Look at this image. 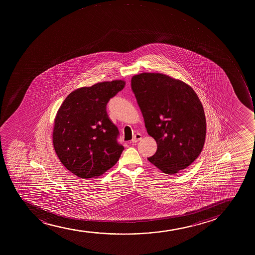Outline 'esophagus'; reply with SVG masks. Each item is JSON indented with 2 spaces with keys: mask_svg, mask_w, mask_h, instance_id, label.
I'll use <instances>...</instances> for the list:
<instances>
[{
  "mask_svg": "<svg viewBox=\"0 0 255 255\" xmlns=\"http://www.w3.org/2000/svg\"><path fill=\"white\" fill-rule=\"evenodd\" d=\"M140 140H141V134L137 133V134H134V136L132 138L131 142L132 143H135Z\"/></svg>",
  "mask_w": 255,
  "mask_h": 255,
  "instance_id": "1",
  "label": "esophagus"
}]
</instances>
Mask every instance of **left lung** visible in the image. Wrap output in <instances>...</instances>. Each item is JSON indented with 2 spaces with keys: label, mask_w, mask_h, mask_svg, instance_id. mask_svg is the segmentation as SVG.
I'll use <instances>...</instances> for the list:
<instances>
[{
  "label": "left lung",
  "mask_w": 255,
  "mask_h": 255,
  "mask_svg": "<svg viewBox=\"0 0 255 255\" xmlns=\"http://www.w3.org/2000/svg\"><path fill=\"white\" fill-rule=\"evenodd\" d=\"M131 88L146 131L157 142V151L147 159L169 175L191 165L206 136L205 115L194 90L160 73L134 75Z\"/></svg>",
  "instance_id": "1"
}]
</instances>
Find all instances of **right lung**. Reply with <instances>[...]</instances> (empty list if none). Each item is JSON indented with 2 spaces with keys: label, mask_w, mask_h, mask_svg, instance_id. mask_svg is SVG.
Returning <instances> with one entry per match:
<instances>
[{
  "label": "right lung",
  "mask_w": 255,
  "mask_h": 255,
  "mask_svg": "<svg viewBox=\"0 0 255 255\" xmlns=\"http://www.w3.org/2000/svg\"><path fill=\"white\" fill-rule=\"evenodd\" d=\"M126 86L121 80L77 89L63 101L54 120L52 142L68 170L81 179L97 178L114 166L124 146L107 114L110 98Z\"/></svg>",
  "instance_id": "right-lung-1"
}]
</instances>
